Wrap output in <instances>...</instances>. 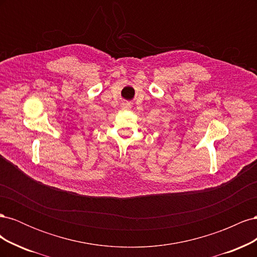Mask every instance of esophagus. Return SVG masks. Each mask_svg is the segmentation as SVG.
<instances>
[{
  "label": "esophagus",
  "mask_w": 257,
  "mask_h": 257,
  "mask_svg": "<svg viewBox=\"0 0 257 257\" xmlns=\"http://www.w3.org/2000/svg\"><path fill=\"white\" fill-rule=\"evenodd\" d=\"M122 107H123V108H126V109H128V108H131V104H130V103H123V104H122Z\"/></svg>",
  "instance_id": "obj_1"
}]
</instances>
